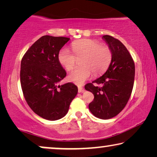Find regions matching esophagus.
Returning <instances> with one entry per match:
<instances>
[{
    "label": "esophagus",
    "instance_id": "1",
    "mask_svg": "<svg viewBox=\"0 0 157 157\" xmlns=\"http://www.w3.org/2000/svg\"><path fill=\"white\" fill-rule=\"evenodd\" d=\"M85 90L83 89V88L82 86H78V93H83Z\"/></svg>",
    "mask_w": 157,
    "mask_h": 157
}]
</instances>
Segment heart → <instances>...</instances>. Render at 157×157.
<instances>
[{
  "mask_svg": "<svg viewBox=\"0 0 157 157\" xmlns=\"http://www.w3.org/2000/svg\"><path fill=\"white\" fill-rule=\"evenodd\" d=\"M71 47L76 56H83L81 61V67L76 68L69 73L68 81L81 85L91 76L92 71L98 74L104 71L110 63L111 51L106 45H101L97 40L84 38L73 42ZM66 48H61L58 54V60L67 71L74 68L76 56Z\"/></svg>",
  "mask_w": 157,
  "mask_h": 157,
  "instance_id": "1",
  "label": "heart"
}]
</instances>
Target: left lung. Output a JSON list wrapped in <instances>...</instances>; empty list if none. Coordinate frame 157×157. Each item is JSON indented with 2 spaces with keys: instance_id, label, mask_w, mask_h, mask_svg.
<instances>
[{
  "instance_id": "left-lung-1",
  "label": "left lung",
  "mask_w": 157,
  "mask_h": 157,
  "mask_svg": "<svg viewBox=\"0 0 157 157\" xmlns=\"http://www.w3.org/2000/svg\"><path fill=\"white\" fill-rule=\"evenodd\" d=\"M111 51V61L108 69L101 76L93 81L101 87L87 83L85 89L94 95L89 105V110L101 119L113 118L121 112L127 104L134 82L135 66L127 48L117 38L102 36Z\"/></svg>"
}]
</instances>
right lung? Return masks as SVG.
<instances>
[{
  "instance_id": "add662e5",
  "label": "right lung",
  "mask_w": 157,
  "mask_h": 157,
  "mask_svg": "<svg viewBox=\"0 0 157 157\" xmlns=\"http://www.w3.org/2000/svg\"><path fill=\"white\" fill-rule=\"evenodd\" d=\"M69 40L66 37L42 36L21 60V84L25 99L34 113L50 121L66 116L78 93V88L73 83L58 85L66 76L58 54Z\"/></svg>"
}]
</instances>
